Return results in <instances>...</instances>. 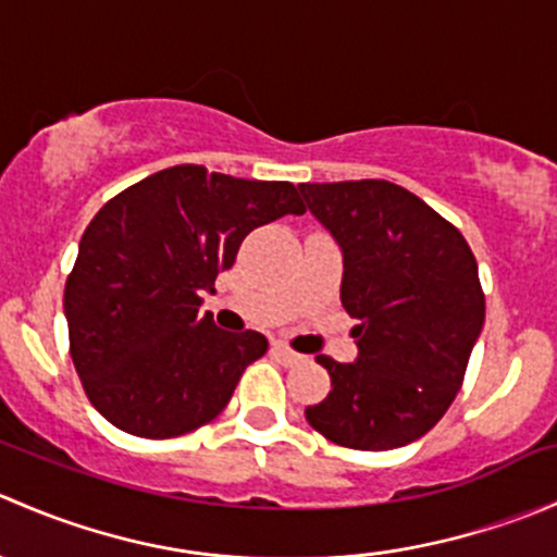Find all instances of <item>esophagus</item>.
<instances>
[{
    "label": "esophagus",
    "mask_w": 557,
    "mask_h": 557,
    "mask_svg": "<svg viewBox=\"0 0 557 557\" xmlns=\"http://www.w3.org/2000/svg\"><path fill=\"white\" fill-rule=\"evenodd\" d=\"M272 356L277 358L280 363H283V367H299V363H305L307 358L301 356V352H294L290 350V347H285V345H272Z\"/></svg>",
    "instance_id": "1"
}]
</instances>
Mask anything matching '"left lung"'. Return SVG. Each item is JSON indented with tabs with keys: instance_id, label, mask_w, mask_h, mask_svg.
Returning a JSON list of instances; mask_svg holds the SVG:
<instances>
[{
	"instance_id": "8db88e82",
	"label": "left lung",
	"mask_w": 557,
	"mask_h": 557,
	"mask_svg": "<svg viewBox=\"0 0 557 557\" xmlns=\"http://www.w3.org/2000/svg\"><path fill=\"white\" fill-rule=\"evenodd\" d=\"M310 212L342 250L339 299L358 356L329 369L331 393L307 423L352 450H393L440 423L485 323L463 234L387 180L301 183Z\"/></svg>"
}]
</instances>
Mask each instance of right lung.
Returning a JSON list of instances; mask_svg holds the SVG:
<instances>
[{
    "label": "right lung",
    "instance_id": "add662e5",
    "mask_svg": "<svg viewBox=\"0 0 557 557\" xmlns=\"http://www.w3.org/2000/svg\"><path fill=\"white\" fill-rule=\"evenodd\" d=\"M301 212L290 183L196 164L150 174L107 201L64 288L70 352L94 409L145 440L218 418L269 342L218 329L199 314L201 294H215L252 228Z\"/></svg>",
    "mask_w": 557,
    "mask_h": 557
}]
</instances>
